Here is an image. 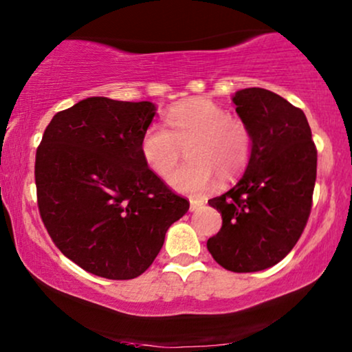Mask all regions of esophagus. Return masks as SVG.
I'll return each mask as SVG.
<instances>
[{"mask_svg": "<svg viewBox=\"0 0 352 352\" xmlns=\"http://www.w3.org/2000/svg\"><path fill=\"white\" fill-rule=\"evenodd\" d=\"M201 201L200 200H190V212H197V210H199L200 207H201Z\"/></svg>", "mask_w": 352, "mask_h": 352, "instance_id": "esophagus-1", "label": "esophagus"}]
</instances>
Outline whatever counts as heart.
<instances>
[{"label":"heart","mask_w":352,"mask_h":352,"mask_svg":"<svg viewBox=\"0 0 352 352\" xmlns=\"http://www.w3.org/2000/svg\"><path fill=\"white\" fill-rule=\"evenodd\" d=\"M165 129L152 124L140 140L144 162L153 173L165 177L180 159V145L187 144L188 162L168 177L177 192L200 195L213 184V177L230 180L245 170L253 148L252 132L238 117L212 99L182 100L165 114Z\"/></svg>","instance_id":"heart-1"}]
</instances>
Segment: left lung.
<instances>
[{
  "mask_svg": "<svg viewBox=\"0 0 352 352\" xmlns=\"http://www.w3.org/2000/svg\"><path fill=\"white\" fill-rule=\"evenodd\" d=\"M232 102L252 132L243 177L208 200L221 213V230L207 241L218 265L235 273L280 263L306 227L318 153L301 109L261 87L236 91Z\"/></svg>",
  "mask_w": 352,
  "mask_h": 352,
  "instance_id": "8db88e82",
  "label": "left lung"
}]
</instances>
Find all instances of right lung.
Returning a JSON list of instances; mask_svg holds the SVG:
<instances>
[{
    "mask_svg": "<svg viewBox=\"0 0 352 352\" xmlns=\"http://www.w3.org/2000/svg\"><path fill=\"white\" fill-rule=\"evenodd\" d=\"M155 114L148 100L87 98L52 117L36 152L44 227L64 256L96 276L142 274L188 212L140 153Z\"/></svg>",
    "mask_w": 352,
    "mask_h": 352,
    "instance_id": "add662e5",
    "label": "right lung"
}]
</instances>
